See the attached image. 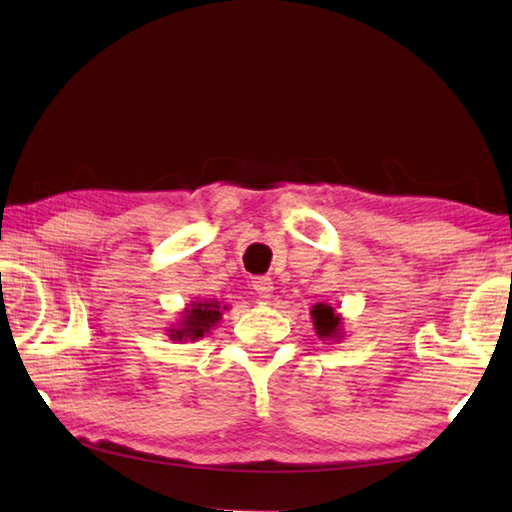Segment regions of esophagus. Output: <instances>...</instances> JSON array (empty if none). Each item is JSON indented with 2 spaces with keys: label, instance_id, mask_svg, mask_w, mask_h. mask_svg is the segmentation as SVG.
<instances>
[{
  "label": "esophagus",
  "instance_id": "1",
  "mask_svg": "<svg viewBox=\"0 0 512 512\" xmlns=\"http://www.w3.org/2000/svg\"><path fill=\"white\" fill-rule=\"evenodd\" d=\"M253 290L257 292L259 299H270V295H273V281H270L268 277H255L253 279Z\"/></svg>",
  "mask_w": 512,
  "mask_h": 512
}]
</instances>
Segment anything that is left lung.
<instances>
[{
    "mask_svg": "<svg viewBox=\"0 0 512 512\" xmlns=\"http://www.w3.org/2000/svg\"><path fill=\"white\" fill-rule=\"evenodd\" d=\"M314 332L321 341H341L343 332V317L328 303H314L310 310Z\"/></svg>",
    "mask_w": 512,
    "mask_h": 512,
    "instance_id": "1",
    "label": "left lung"
}]
</instances>
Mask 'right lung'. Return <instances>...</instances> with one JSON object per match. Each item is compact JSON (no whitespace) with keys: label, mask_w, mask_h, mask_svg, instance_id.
<instances>
[{"label":"right lung","mask_w":512,"mask_h":512,"mask_svg":"<svg viewBox=\"0 0 512 512\" xmlns=\"http://www.w3.org/2000/svg\"><path fill=\"white\" fill-rule=\"evenodd\" d=\"M224 310H228V306H222L217 299L191 301L189 306L180 312L178 323H171V328H167V336L176 343L198 341L217 328V323L222 321Z\"/></svg>","instance_id":"right-lung-1"}]
</instances>
